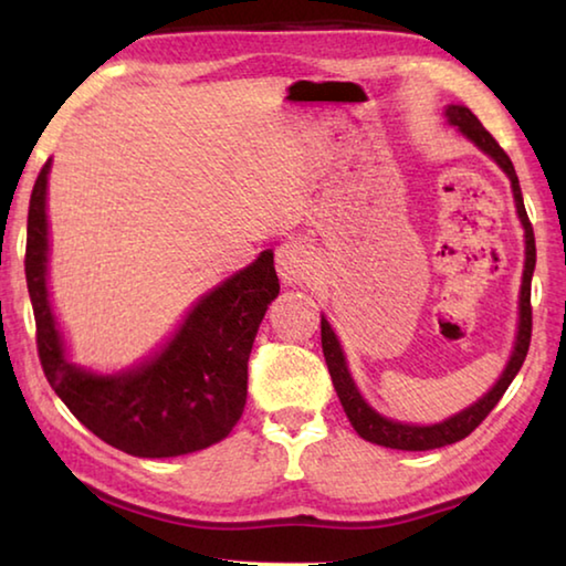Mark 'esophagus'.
I'll list each match as a JSON object with an SVG mask.
<instances>
[{
	"label": "esophagus",
	"mask_w": 566,
	"mask_h": 566,
	"mask_svg": "<svg viewBox=\"0 0 566 566\" xmlns=\"http://www.w3.org/2000/svg\"><path fill=\"white\" fill-rule=\"evenodd\" d=\"M314 266H317V260H314L312 247L302 239H290V242L276 249V272H280V280L284 284L294 286L310 280Z\"/></svg>",
	"instance_id": "1"
}]
</instances>
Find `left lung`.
I'll return each instance as SVG.
<instances>
[{
  "instance_id": "obj_1",
  "label": "left lung",
  "mask_w": 566,
  "mask_h": 566,
  "mask_svg": "<svg viewBox=\"0 0 566 566\" xmlns=\"http://www.w3.org/2000/svg\"><path fill=\"white\" fill-rule=\"evenodd\" d=\"M444 117L452 127H457V132L462 134V137L472 142L479 151H484V155L504 171L506 179H510L516 217H520V224L524 229V270H522V286H520V304H516V332H514L510 359H506L500 379H496L482 397L472 401V405L459 409L457 415L447 417L442 421H434V424H411V421L391 419L371 407L367 397L359 391L357 381H354L349 371L347 354H344L337 332H334L329 319L322 314V352H324V359H327L332 385L337 389V397L342 401L344 411H347V419L352 421L354 432L371 444L405 449V452H427V449L454 444L467 434H472L474 429L482 424L484 417L496 407V401L502 399L506 387H510L512 379L516 377V371L522 369L526 352H530V339H532L530 296H532V274L536 264V247H534V232H532L530 217H526L522 187H520V179H516L514 165L512 159L504 155V149L496 145L492 134L482 127V122L474 117V112L464 107V104H447Z\"/></svg>"
}]
</instances>
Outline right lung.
<instances>
[{
    "mask_svg": "<svg viewBox=\"0 0 566 566\" xmlns=\"http://www.w3.org/2000/svg\"><path fill=\"white\" fill-rule=\"evenodd\" d=\"M50 171L52 159L32 189L24 260L46 381L90 432L132 457H179L222 442L244 411L249 354L280 294L274 252L264 249L199 296L145 359L114 371L82 367L72 361L50 292Z\"/></svg>",
    "mask_w": 566,
    "mask_h": 566,
    "instance_id": "1",
    "label": "right lung"
}]
</instances>
